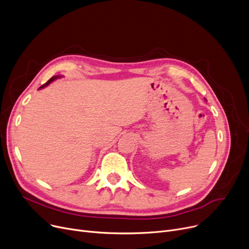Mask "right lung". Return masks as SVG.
I'll return each mask as SVG.
<instances>
[{
    "mask_svg": "<svg viewBox=\"0 0 249 249\" xmlns=\"http://www.w3.org/2000/svg\"><path fill=\"white\" fill-rule=\"evenodd\" d=\"M59 77H61V75H54V76H52L51 78H50V80L47 82V83H45L44 85H42L40 88H39V89H43V88H45V87H47L50 83H52V82H53V81H55L56 80V78H59Z\"/></svg>",
    "mask_w": 249,
    "mask_h": 249,
    "instance_id": "add662e5",
    "label": "right lung"
}]
</instances>
